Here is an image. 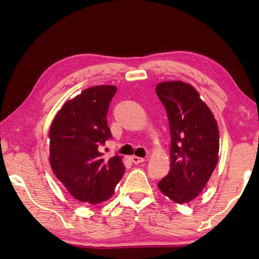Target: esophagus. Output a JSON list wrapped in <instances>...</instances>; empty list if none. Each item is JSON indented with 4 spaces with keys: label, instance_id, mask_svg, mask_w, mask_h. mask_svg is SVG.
Segmentation results:
<instances>
[{
    "label": "esophagus",
    "instance_id": "34e87169",
    "mask_svg": "<svg viewBox=\"0 0 259 259\" xmlns=\"http://www.w3.org/2000/svg\"><path fill=\"white\" fill-rule=\"evenodd\" d=\"M130 159H131V161H133V163H135V164H138V163H140V162L145 161L144 157H139V156H136V155L130 156Z\"/></svg>",
    "mask_w": 259,
    "mask_h": 259
}]
</instances>
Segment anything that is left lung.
<instances>
[{
	"label": "left lung",
	"mask_w": 259,
	"mask_h": 259,
	"mask_svg": "<svg viewBox=\"0 0 259 259\" xmlns=\"http://www.w3.org/2000/svg\"><path fill=\"white\" fill-rule=\"evenodd\" d=\"M155 90L165 107L171 136L170 171L157 186L174 202L188 203L202 192L217 165V121L188 83L165 81Z\"/></svg>",
	"instance_id": "1"
}]
</instances>
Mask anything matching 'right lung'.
Here are the masks:
<instances>
[{
  "label": "right lung",
  "instance_id": "right-lung-1",
  "mask_svg": "<svg viewBox=\"0 0 259 259\" xmlns=\"http://www.w3.org/2000/svg\"><path fill=\"white\" fill-rule=\"evenodd\" d=\"M115 85H96L67 100L49 129V161L57 179L74 199L98 204L114 194L124 174L122 156L104 159L99 146L111 137L107 109Z\"/></svg>",
  "mask_w": 259,
  "mask_h": 259
}]
</instances>
